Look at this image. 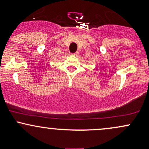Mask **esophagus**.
Segmentation results:
<instances>
[{
    "instance_id": "esophagus-1",
    "label": "esophagus",
    "mask_w": 149,
    "mask_h": 149,
    "mask_svg": "<svg viewBox=\"0 0 149 149\" xmlns=\"http://www.w3.org/2000/svg\"><path fill=\"white\" fill-rule=\"evenodd\" d=\"M73 55H75V56L78 55V52H76V53H74V54H73Z\"/></svg>"
}]
</instances>
